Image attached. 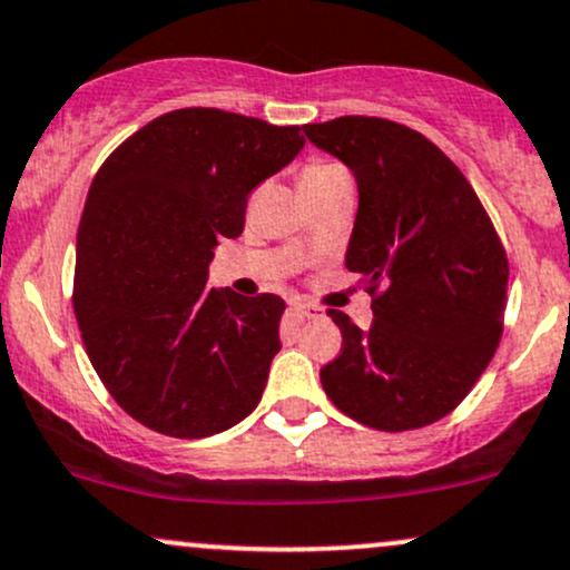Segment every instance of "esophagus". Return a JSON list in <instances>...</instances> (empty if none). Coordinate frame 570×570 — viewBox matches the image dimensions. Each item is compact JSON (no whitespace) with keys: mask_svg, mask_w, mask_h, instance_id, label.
<instances>
[{"mask_svg":"<svg viewBox=\"0 0 570 570\" xmlns=\"http://www.w3.org/2000/svg\"><path fill=\"white\" fill-rule=\"evenodd\" d=\"M289 308L295 311L297 316H305V318H318V316H322V308H318V305L305 303V299H292Z\"/></svg>","mask_w":570,"mask_h":570,"instance_id":"1","label":"esophagus"}]
</instances>
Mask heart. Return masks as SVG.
Here are the masks:
<instances>
[{
    "label": "heart",
    "instance_id": "b5f03b06",
    "mask_svg": "<svg viewBox=\"0 0 570 570\" xmlns=\"http://www.w3.org/2000/svg\"><path fill=\"white\" fill-rule=\"evenodd\" d=\"M343 178H348L343 167L333 165V161H314V165H308L303 173H299V189L333 184V180H343Z\"/></svg>",
    "mask_w": 570,
    "mask_h": 570
}]
</instances>
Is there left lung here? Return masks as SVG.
Here are the masks:
<instances>
[{
    "mask_svg": "<svg viewBox=\"0 0 570 570\" xmlns=\"http://www.w3.org/2000/svg\"><path fill=\"white\" fill-rule=\"evenodd\" d=\"M354 173L360 208L346 267L365 275L373 324L343 311V348L322 367L337 409L367 428L403 433L462 403L503 333L509 259L452 159L428 137L371 116L303 127Z\"/></svg>",
    "mask_w": 570,
    "mask_h": 570,
    "instance_id": "1",
    "label": "left lung"
}]
</instances>
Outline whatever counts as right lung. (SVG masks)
<instances>
[{"label":"right lung","instance_id":"add662e5","mask_svg":"<svg viewBox=\"0 0 570 570\" xmlns=\"http://www.w3.org/2000/svg\"><path fill=\"white\" fill-rule=\"evenodd\" d=\"M303 146L299 127L184 108L137 129L94 175L75 318L112 400L156 433H224L259 403L284 299L205 284L218 237L243 233L248 194Z\"/></svg>","mask_w":570,"mask_h":570}]
</instances>
